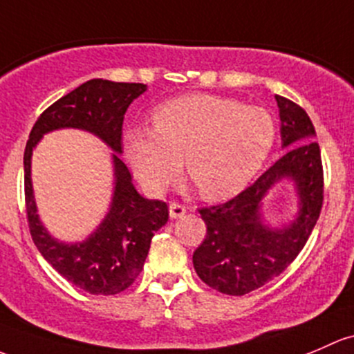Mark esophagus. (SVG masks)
I'll return each mask as SVG.
<instances>
[{
	"label": "esophagus",
	"instance_id": "esophagus-1",
	"mask_svg": "<svg viewBox=\"0 0 354 354\" xmlns=\"http://www.w3.org/2000/svg\"><path fill=\"white\" fill-rule=\"evenodd\" d=\"M185 214H187V207L181 205V203H176V202L169 203V217L171 218H180V217H183Z\"/></svg>",
	"mask_w": 354,
	"mask_h": 354
}]
</instances>
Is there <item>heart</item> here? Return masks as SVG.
<instances>
[{
	"label": "heart",
	"instance_id": "1",
	"mask_svg": "<svg viewBox=\"0 0 354 354\" xmlns=\"http://www.w3.org/2000/svg\"><path fill=\"white\" fill-rule=\"evenodd\" d=\"M277 136L270 111L224 96L193 93L159 105L154 129L125 133V156L151 195H161L187 166L207 200H225L251 183Z\"/></svg>",
	"mask_w": 354,
	"mask_h": 354
}]
</instances>
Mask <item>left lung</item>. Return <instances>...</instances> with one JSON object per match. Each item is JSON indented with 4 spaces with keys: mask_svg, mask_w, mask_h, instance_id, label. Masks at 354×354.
<instances>
[{
    "mask_svg": "<svg viewBox=\"0 0 354 354\" xmlns=\"http://www.w3.org/2000/svg\"><path fill=\"white\" fill-rule=\"evenodd\" d=\"M274 98L281 147L288 151L232 200L198 210L207 236L193 252V266L202 281L225 295H245L283 273L321 215L324 173L315 129L302 106L283 96ZM283 177L296 183L299 214L288 226L271 230L262 222V198Z\"/></svg>",
    "mask_w": 354,
    "mask_h": 354,
    "instance_id": "left-lung-1",
    "label": "left lung"
}]
</instances>
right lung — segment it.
Returning a JSON list of instances; mask_svg holds the SVG:
<instances>
[{
    "mask_svg": "<svg viewBox=\"0 0 354 354\" xmlns=\"http://www.w3.org/2000/svg\"><path fill=\"white\" fill-rule=\"evenodd\" d=\"M146 89L142 83L89 80L37 118L25 147V205L33 243L61 277L91 295H115L129 288L142 271L151 239L169 217L165 202L137 193L129 167L118 156L125 111ZM57 128L88 129L115 151V189L109 214L86 241L76 245L59 243L46 232L36 215L29 178L32 147L44 133Z\"/></svg>",
    "mask_w": 354,
    "mask_h": 354,
    "instance_id": "obj_1",
    "label": "right lung"
}]
</instances>
